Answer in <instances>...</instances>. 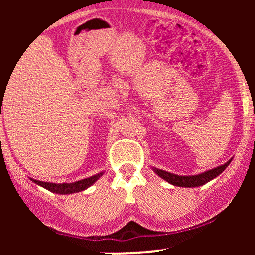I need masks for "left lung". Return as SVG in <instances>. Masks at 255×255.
Returning <instances> with one entry per match:
<instances>
[{"instance_id":"8db88e82","label":"left lung","mask_w":255,"mask_h":255,"mask_svg":"<svg viewBox=\"0 0 255 255\" xmlns=\"http://www.w3.org/2000/svg\"><path fill=\"white\" fill-rule=\"evenodd\" d=\"M230 162H227L225 164L217 166V168L211 169L209 171H205L203 174L193 175V176H180V175L171 174V172L160 170V169L153 168V171L156 172L159 177H162L163 180H165L166 182L171 183L172 186L177 187H199L203 186V184L210 182V181L213 180L215 177H217L219 174L224 171V169L229 165Z\"/></svg>"}]
</instances>
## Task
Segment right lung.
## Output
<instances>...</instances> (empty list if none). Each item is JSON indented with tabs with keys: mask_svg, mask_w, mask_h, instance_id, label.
Returning <instances> with one entry per match:
<instances>
[{
	"mask_svg": "<svg viewBox=\"0 0 255 255\" xmlns=\"http://www.w3.org/2000/svg\"><path fill=\"white\" fill-rule=\"evenodd\" d=\"M103 175V172H99L97 175H93V176L84 178V180L77 181V182L72 183H50V182H43V181L38 180H32L34 183L39 184L43 188L48 189L52 193H56V194H72V193H78L83 192L85 189L89 188L90 186H92L99 177Z\"/></svg>",
	"mask_w": 255,
	"mask_h": 255,
	"instance_id": "add662e5",
	"label": "right lung"
}]
</instances>
